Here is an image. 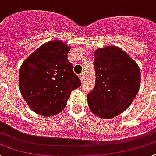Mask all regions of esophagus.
<instances>
[{
	"instance_id": "obj_1",
	"label": "esophagus",
	"mask_w": 156,
	"mask_h": 156,
	"mask_svg": "<svg viewBox=\"0 0 156 156\" xmlns=\"http://www.w3.org/2000/svg\"><path fill=\"white\" fill-rule=\"evenodd\" d=\"M79 78H80V80H81V82H83V73L80 74V75H79Z\"/></svg>"
}]
</instances>
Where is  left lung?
<instances>
[{
	"instance_id": "8db88e82",
	"label": "left lung",
	"mask_w": 156,
	"mask_h": 156,
	"mask_svg": "<svg viewBox=\"0 0 156 156\" xmlns=\"http://www.w3.org/2000/svg\"><path fill=\"white\" fill-rule=\"evenodd\" d=\"M96 83L87 96L95 115L111 119L132 104L140 88L138 65L121 48L106 46L94 53Z\"/></svg>"
}]
</instances>
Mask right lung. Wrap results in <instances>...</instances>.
Returning <instances> with one entry per match:
<instances>
[{"label":"right lung","mask_w":156,"mask_h":156,"mask_svg":"<svg viewBox=\"0 0 156 156\" xmlns=\"http://www.w3.org/2000/svg\"><path fill=\"white\" fill-rule=\"evenodd\" d=\"M69 50L62 41H50L21 66V93L31 110L39 115L51 117L61 112L72 91L81 85L67 59Z\"/></svg>","instance_id":"add662e5"}]
</instances>
